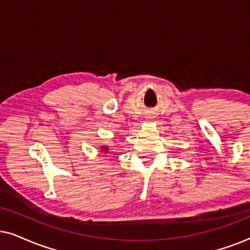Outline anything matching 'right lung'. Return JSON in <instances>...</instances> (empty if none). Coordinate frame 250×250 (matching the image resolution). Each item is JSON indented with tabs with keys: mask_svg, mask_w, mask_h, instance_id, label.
Instances as JSON below:
<instances>
[{
	"mask_svg": "<svg viewBox=\"0 0 250 250\" xmlns=\"http://www.w3.org/2000/svg\"><path fill=\"white\" fill-rule=\"evenodd\" d=\"M102 150V151H104V152H107L108 151V148H107V146H104V148H102L101 149Z\"/></svg>",
	"mask_w": 250,
	"mask_h": 250,
	"instance_id": "1",
	"label": "right lung"
}]
</instances>
